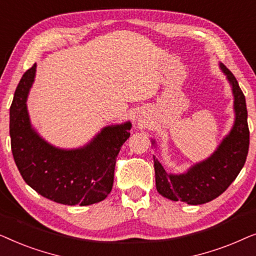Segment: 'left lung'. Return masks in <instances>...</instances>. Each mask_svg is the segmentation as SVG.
<instances>
[{"label": "left lung", "instance_id": "8db88e82", "mask_svg": "<svg viewBox=\"0 0 256 256\" xmlns=\"http://www.w3.org/2000/svg\"><path fill=\"white\" fill-rule=\"evenodd\" d=\"M220 68L232 85L236 124L216 152L204 162L192 166L186 174H168L157 158L154 160L157 191L171 200H182L190 205L213 200L226 191L246 162L250 148L246 99L233 73L222 64Z\"/></svg>", "mask_w": 256, "mask_h": 256}]
</instances>
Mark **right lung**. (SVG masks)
<instances>
[{
    "instance_id": "obj_1",
    "label": "right lung",
    "mask_w": 256,
    "mask_h": 256,
    "mask_svg": "<svg viewBox=\"0 0 256 256\" xmlns=\"http://www.w3.org/2000/svg\"><path fill=\"white\" fill-rule=\"evenodd\" d=\"M36 65L24 73L10 106V138L14 160L26 183L43 197L64 205H90L104 200L114 183L121 146L132 124L106 127L90 144L62 150L31 129L26 100Z\"/></svg>"
}]
</instances>
